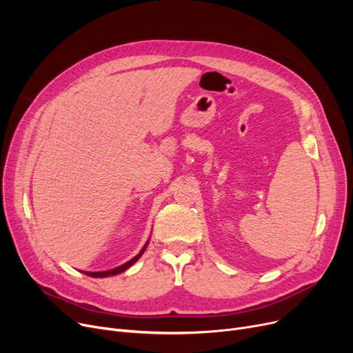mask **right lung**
Returning <instances> with one entry per match:
<instances>
[{
  "instance_id": "right-lung-1",
  "label": "right lung",
  "mask_w": 353,
  "mask_h": 353,
  "mask_svg": "<svg viewBox=\"0 0 353 353\" xmlns=\"http://www.w3.org/2000/svg\"><path fill=\"white\" fill-rule=\"evenodd\" d=\"M148 242H150V239L147 240L145 245L141 248V250H140V252H139L133 259H130L128 262H125V263H123V265H120V266H117V268H114V269L103 270V272H83V273H84V274H87V276H91V277H107V276H114V274H119V273H121V272L127 270L130 266H133V265L139 261V259L141 257V254L144 253V250H145V248H147Z\"/></svg>"
}]
</instances>
